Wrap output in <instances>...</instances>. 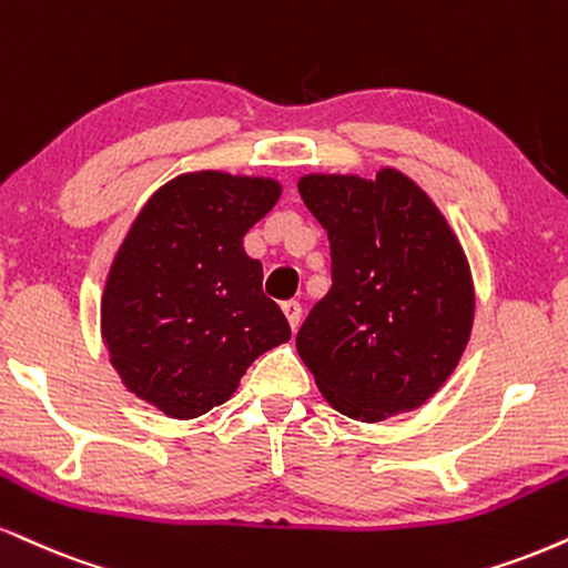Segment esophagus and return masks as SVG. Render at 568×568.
Wrapping results in <instances>:
<instances>
[{
    "instance_id": "obj_1",
    "label": "esophagus",
    "mask_w": 568,
    "mask_h": 568,
    "mask_svg": "<svg viewBox=\"0 0 568 568\" xmlns=\"http://www.w3.org/2000/svg\"><path fill=\"white\" fill-rule=\"evenodd\" d=\"M280 310H283L285 320H288L291 331L296 333L298 331V323H302V304H298V302H285L283 306H280Z\"/></svg>"
}]
</instances>
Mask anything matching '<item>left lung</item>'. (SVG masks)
<instances>
[{
    "instance_id": "8db88e82",
    "label": "left lung",
    "mask_w": 568,
    "mask_h": 568,
    "mask_svg": "<svg viewBox=\"0 0 568 568\" xmlns=\"http://www.w3.org/2000/svg\"><path fill=\"white\" fill-rule=\"evenodd\" d=\"M298 193L327 230L333 270L296 336L304 365L354 420L420 407L453 375L474 325V283L455 232L396 169L375 180L310 174Z\"/></svg>"
}]
</instances>
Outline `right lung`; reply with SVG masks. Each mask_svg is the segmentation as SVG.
I'll return each instance as SVG.
<instances>
[{"label":"right lung","instance_id":"1","mask_svg":"<svg viewBox=\"0 0 568 568\" xmlns=\"http://www.w3.org/2000/svg\"><path fill=\"white\" fill-rule=\"evenodd\" d=\"M277 197L264 176L182 174L155 190L113 258L102 341L129 392L169 418L227 402L251 362L291 338L243 251Z\"/></svg>","mask_w":568,"mask_h":568}]
</instances>
